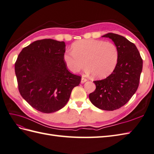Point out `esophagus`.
Returning a JSON list of instances; mask_svg holds the SVG:
<instances>
[{"label": "esophagus", "mask_w": 154, "mask_h": 154, "mask_svg": "<svg viewBox=\"0 0 154 154\" xmlns=\"http://www.w3.org/2000/svg\"><path fill=\"white\" fill-rule=\"evenodd\" d=\"M88 81V79H86V78H84V77H82L81 78V83H85V82H86Z\"/></svg>", "instance_id": "1"}]
</instances>
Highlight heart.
I'll return each mask as SVG.
<instances>
[{
	"instance_id": "obj_1",
	"label": "heart",
	"mask_w": 154,
	"mask_h": 154,
	"mask_svg": "<svg viewBox=\"0 0 154 154\" xmlns=\"http://www.w3.org/2000/svg\"><path fill=\"white\" fill-rule=\"evenodd\" d=\"M72 50L64 54L65 64L72 73L79 72L85 64L86 73L103 78L111 74L117 64L118 50L112 42L82 39L73 43Z\"/></svg>"
}]
</instances>
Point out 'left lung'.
<instances>
[{"mask_svg": "<svg viewBox=\"0 0 154 154\" xmlns=\"http://www.w3.org/2000/svg\"><path fill=\"white\" fill-rule=\"evenodd\" d=\"M118 50V60L112 73L104 79L94 81L96 90L89 94L92 103L105 111H114L127 103L139 87L143 59L134 43L125 37L108 33Z\"/></svg>", "mask_w": 154, "mask_h": 154, "instance_id": "left-lung-1", "label": "left lung"}]
</instances>
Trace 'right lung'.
Masks as SVG:
<instances>
[{
    "instance_id": "add662e5",
    "label": "right lung",
    "mask_w": 154,
    "mask_h": 154,
    "mask_svg": "<svg viewBox=\"0 0 154 154\" xmlns=\"http://www.w3.org/2000/svg\"><path fill=\"white\" fill-rule=\"evenodd\" d=\"M66 45L52 39L35 41L22 49L15 63L19 93L37 111L51 113L68 103L81 77L70 73L64 60Z\"/></svg>"
}]
</instances>
